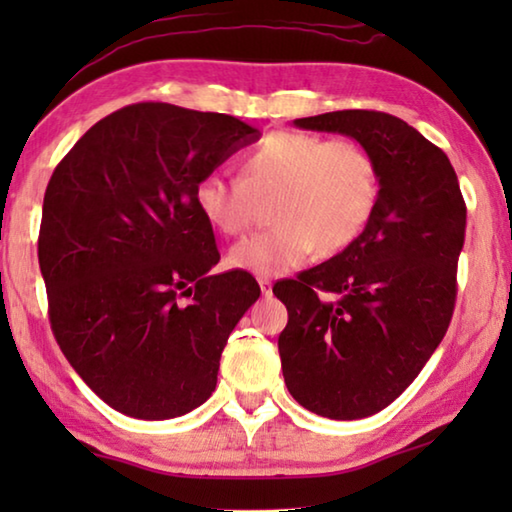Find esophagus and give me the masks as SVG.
Returning a JSON list of instances; mask_svg holds the SVG:
<instances>
[{
  "label": "esophagus",
  "instance_id": "esophagus-1",
  "mask_svg": "<svg viewBox=\"0 0 512 512\" xmlns=\"http://www.w3.org/2000/svg\"><path fill=\"white\" fill-rule=\"evenodd\" d=\"M259 289H262V296H273V284L271 280H264V277H259Z\"/></svg>",
  "mask_w": 512,
  "mask_h": 512
}]
</instances>
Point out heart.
<instances>
[{
	"label": "heart",
	"instance_id": "heart-1",
	"mask_svg": "<svg viewBox=\"0 0 512 512\" xmlns=\"http://www.w3.org/2000/svg\"><path fill=\"white\" fill-rule=\"evenodd\" d=\"M379 171L352 140L277 131L241 155L239 178L205 173L194 187L203 219L235 237L255 221L257 203L273 198V230L232 246L228 264L257 277L293 271L316 253L332 255L357 239L379 203Z\"/></svg>",
	"mask_w": 512,
	"mask_h": 512
}]
</instances>
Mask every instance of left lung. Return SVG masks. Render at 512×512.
I'll return each instance as SVG.
<instances>
[{
  "label": "left lung",
  "instance_id": "left-lung-1",
  "mask_svg": "<svg viewBox=\"0 0 512 512\" xmlns=\"http://www.w3.org/2000/svg\"><path fill=\"white\" fill-rule=\"evenodd\" d=\"M293 124L357 140L377 162L381 189L343 253L273 287L289 311L277 339L284 384L323 418H368L409 388L443 341L465 201L447 155L400 117L336 110Z\"/></svg>",
  "mask_w": 512,
  "mask_h": 512
}]
</instances>
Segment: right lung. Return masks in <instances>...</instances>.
<instances>
[{"label":"right lung","instance_id":"obj_1","mask_svg":"<svg viewBox=\"0 0 512 512\" xmlns=\"http://www.w3.org/2000/svg\"><path fill=\"white\" fill-rule=\"evenodd\" d=\"M259 135L221 112L133 103L58 162L38 237L51 332L115 411L169 420L214 393L259 284L246 271L210 275L221 255L194 187Z\"/></svg>","mask_w":512,"mask_h":512}]
</instances>
